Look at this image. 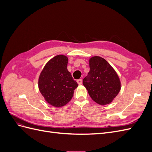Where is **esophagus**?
<instances>
[{"instance_id": "34e87169", "label": "esophagus", "mask_w": 152, "mask_h": 152, "mask_svg": "<svg viewBox=\"0 0 152 152\" xmlns=\"http://www.w3.org/2000/svg\"><path fill=\"white\" fill-rule=\"evenodd\" d=\"M77 82V83L79 85H81L82 84V79H78Z\"/></svg>"}]
</instances>
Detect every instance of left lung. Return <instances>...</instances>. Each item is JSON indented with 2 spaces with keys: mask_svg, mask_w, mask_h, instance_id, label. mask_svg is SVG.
Wrapping results in <instances>:
<instances>
[{
  "mask_svg": "<svg viewBox=\"0 0 152 152\" xmlns=\"http://www.w3.org/2000/svg\"><path fill=\"white\" fill-rule=\"evenodd\" d=\"M90 71L83 84L96 103L105 105L111 103L121 90V82L112 66L99 56L89 59Z\"/></svg>",
  "mask_w": 152,
  "mask_h": 152,
  "instance_id": "left-lung-1",
  "label": "left lung"
}]
</instances>
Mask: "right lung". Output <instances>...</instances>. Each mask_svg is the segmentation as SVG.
I'll return each instance as SVG.
<instances>
[{
	"mask_svg": "<svg viewBox=\"0 0 152 152\" xmlns=\"http://www.w3.org/2000/svg\"><path fill=\"white\" fill-rule=\"evenodd\" d=\"M68 58L54 56L46 63L39 78V89L50 105L61 107L67 104L78 86L67 70Z\"/></svg>",
	"mask_w": 152,
	"mask_h": 152,
	"instance_id": "1",
	"label": "right lung"
}]
</instances>
